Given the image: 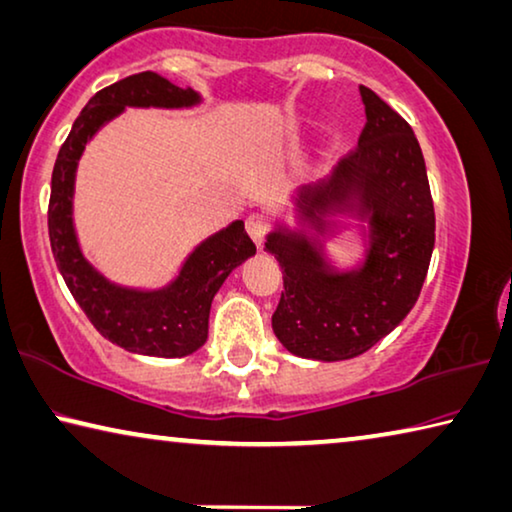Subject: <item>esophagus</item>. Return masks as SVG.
Instances as JSON below:
<instances>
[{
	"label": "esophagus",
	"instance_id": "obj_1",
	"mask_svg": "<svg viewBox=\"0 0 512 512\" xmlns=\"http://www.w3.org/2000/svg\"><path fill=\"white\" fill-rule=\"evenodd\" d=\"M246 230L250 237H253V241L257 243V248H262L266 232H269V221H266V216H262V214H250L246 218Z\"/></svg>",
	"mask_w": 512,
	"mask_h": 512
}]
</instances>
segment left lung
Wrapping results in <instances>:
<instances>
[{"label": "left lung", "mask_w": 512, "mask_h": 512, "mask_svg": "<svg viewBox=\"0 0 512 512\" xmlns=\"http://www.w3.org/2000/svg\"><path fill=\"white\" fill-rule=\"evenodd\" d=\"M367 125L358 152L326 180L298 186L266 237L285 280L273 332L298 358H358L415 307L435 246L426 161L412 127L360 86ZM351 233L361 255L342 265L329 243Z\"/></svg>", "instance_id": "1"}]
</instances>
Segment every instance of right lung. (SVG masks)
<instances>
[{"mask_svg": "<svg viewBox=\"0 0 512 512\" xmlns=\"http://www.w3.org/2000/svg\"><path fill=\"white\" fill-rule=\"evenodd\" d=\"M202 95L157 72H139L95 93L61 145L52 173L50 241L70 294L104 339L150 358H186L207 342L214 296L237 266L255 257L243 221L202 239L161 287H129L111 280L84 255L75 225L79 161L97 132L132 109H196Z\"/></svg>", "mask_w": 512, "mask_h": 512, "instance_id": "obj_1", "label": "right lung"}]
</instances>
